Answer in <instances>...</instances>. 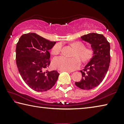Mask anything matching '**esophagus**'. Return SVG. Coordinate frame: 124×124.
Returning a JSON list of instances; mask_svg holds the SVG:
<instances>
[{"mask_svg":"<svg viewBox=\"0 0 124 124\" xmlns=\"http://www.w3.org/2000/svg\"><path fill=\"white\" fill-rule=\"evenodd\" d=\"M57 71H58V72L60 73L62 72H68V73H71V72H70V71H63V70H57Z\"/></svg>","mask_w":124,"mask_h":124,"instance_id":"esophagus-1","label":"esophagus"}]
</instances>
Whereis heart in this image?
Listing matches in <instances>:
<instances>
[{
	"mask_svg": "<svg viewBox=\"0 0 124 124\" xmlns=\"http://www.w3.org/2000/svg\"><path fill=\"white\" fill-rule=\"evenodd\" d=\"M71 46L75 49L72 56L75 57L68 58L63 56L56 57L53 59L52 64L54 68L67 71H72L77 70L81 66V61L86 63L91 60L93 55V49L91 47H85L83 42L77 41L71 43ZM62 44L57 43L52 48L51 52L53 55H57L61 51Z\"/></svg>",
	"mask_w": 124,
	"mask_h": 124,
	"instance_id": "heart-1",
	"label": "heart"
}]
</instances>
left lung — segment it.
I'll return each instance as SVG.
<instances>
[{"mask_svg":"<svg viewBox=\"0 0 124 124\" xmlns=\"http://www.w3.org/2000/svg\"><path fill=\"white\" fill-rule=\"evenodd\" d=\"M81 38L91 44L94 52L84 69L80 71L82 79L75 85L81 89L89 90L99 86L108 72L110 63V46L106 38L98 33H89Z\"/></svg>","mask_w":124,"mask_h":124,"instance_id":"1","label":"left lung"}]
</instances>
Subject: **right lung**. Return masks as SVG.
I'll list each match as a JSON object with an SVG mask.
<instances>
[{
  "label": "right lung",
  "instance_id": "right-lung-1",
  "mask_svg": "<svg viewBox=\"0 0 124 124\" xmlns=\"http://www.w3.org/2000/svg\"><path fill=\"white\" fill-rule=\"evenodd\" d=\"M56 42L46 39L34 33L21 37L16 46V63L18 71L29 87L37 92L50 90L56 84L59 74L57 71L43 72L51 61V49Z\"/></svg>",
  "mask_w": 124,
  "mask_h": 124
}]
</instances>
